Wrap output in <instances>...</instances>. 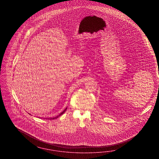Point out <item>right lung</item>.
Instances as JSON below:
<instances>
[{"instance_id": "obj_1", "label": "right lung", "mask_w": 159, "mask_h": 159, "mask_svg": "<svg viewBox=\"0 0 159 159\" xmlns=\"http://www.w3.org/2000/svg\"><path fill=\"white\" fill-rule=\"evenodd\" d=\"M66 109H67V108H66V109H65V110L64 111H63V112H61V114H59V116H56V117H53V118H49V120H54V119H57V118H58L59 116H62L63 114V113H64V112H65L66 111ZM48 119H49V118H48Z\"/></svg>"}]
</instances>
